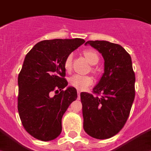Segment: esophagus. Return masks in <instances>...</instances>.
Returning <instances> with one entry per match:
<instances>
[{
    "mask_svg": "<svg viewBox=\"0 0 151 151\" xmlns=\"http://www.w3.org/2000/svg\"><path fill=\"white\" fill-rule=\"evenodd\" d=\"M78 99H80V97H81V92H80L79 91H78Z\"/></svg>",
    "mask_w": 151,
    "mask_h": 151,
    "instance_id": "1",
    "label": "esophagus"
}]
</instances>
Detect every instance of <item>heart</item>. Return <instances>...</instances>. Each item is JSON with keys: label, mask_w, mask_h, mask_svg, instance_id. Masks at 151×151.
<instances>
[{"label": "heart", "mask_w": 151, "mask_h": 151, "mask_svg": "<svg viewBox=\"0 0 151 151\" xmlns=\"http://www.w3.org/2000/svg\"><path fill=\"white\" fill-rule=\"evenodd\" d=\"M84 56L91 65H95L99 63V56L95 50H87L84 52ZM72 54H69L64 61V68L67 71H70L72 64ZM69 83L70 86L79 91H84L94 83V80L90 76H82L75 74L70 78Z\"/></svg>", "instance_id": "obj_1"}]
</instances>
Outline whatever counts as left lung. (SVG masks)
Wrapping results in <instances>:
<instances>
[{"mask_svg":"<svg viewBox=\"0 0 151 151\" xmlns=\"http://www.w3.org/2000/svg\"><path fill=\"white\" fill-rule=\"evenodd\" d=\"M103 56L104 73L93 92L81 93L84 131L93 138L105 139L119 132L127 122L135 97V73L130 55L119 44L88 41Z\"/></svg>","mask_w":151,"mask_h":151,"instance_id":"8db88e82","label":"left lung"}]
</instances>
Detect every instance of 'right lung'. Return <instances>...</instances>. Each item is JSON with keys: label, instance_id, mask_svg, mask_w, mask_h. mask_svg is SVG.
Masks as SVG:
<instances>
[{"label": "right lung", "instance_id": "right-lung-1", "mask_svg": "<svg viewBox=\"0 0 151 151\" xmlns=\"http://www.w3.org/2000/svg\"><path fill=\"white\" fill-rule=\"evenodd\" d=\"M84 42L79 38L43 40L24 57L18 78V110L24 128L35 139L50 141L60 134L63 114L78 98L73 87L63 91L68 84L64 61ZM53 90L58 95L51 96Z\"/></svg>", "mask_w": 151, "mask_h": 151}]
</instances>
